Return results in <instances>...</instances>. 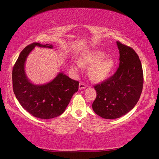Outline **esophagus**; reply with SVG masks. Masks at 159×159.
I'll list each match as a JSON object with an SVG mask.
<instances>
[{"label":"esophagus","mask_w":159,"mask_h":159,"mask_svg":"<svg viewBox=\"0 0 159 159\" xmlns=\"http://www.w3.org/2000/svg\"><path fill=\"white\" fill-rule=\"evenodd\" d=\"M79 89L80 90H83V89H85L86 88V85L84 84V83H80V84H79Z\"/></svg>","instance_id":"1"}]
</instances>
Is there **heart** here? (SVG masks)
Segmentation results:
<instances>
[{
	"instance_id": "b5f03b06",
	"label": "heart",
	"mask_w": 159,
	"mask_h": 159,
	"mask_svg": "<svg viewBox=\"0 0 159 159\" xmlns=\"http://www.w3.org/2000/svg\"><path fill=\"white\" fill-rule=\"evenodd\" d=\"M106 54L99 50H93L86 53L80 59V63L75 61L73 67L76 71L84 67L92 66L90 70V79L96 83L106 80L115 67V60L112 57H105Z\"/></svg>"
}]
</instances>
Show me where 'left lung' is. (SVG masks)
Listing matches in <instances>:
<instances>
[{
    "mask_svg": "<svg viewBox=\"0 0 159 159\" xmlns=\"http://www.w3.org/2000/svg\"><path fill=\"white\" fill-rule=\"evenodd\" d=\"M116 44L120 54L119 68L111 77L94 86L97 96L92 109L106 119L120 118L131 111L143 89V69L138 55L131 47L119 41Z\"/></svg>",
    "mask_w": 159,
    "mask_h": 159,
    "instance_id": "1",
    "label": "left lung"
}]
</instances>
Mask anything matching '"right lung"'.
<instances>
[{
	"label": "right lung",
	"instance_id": "right-lung-1",
	"mask_svg": "<svg viewBox=\"0 0 159 159\" xmlns=\"http://www.w3.org/2000/svg\"><path fill=\"white\" fill-rule=\"evenodd\" d=\"M35 46L53 48L52 44L33 43L21 51L12 70L13 90L28 113L39 119H53L64 112L73 95L78 91L79 83L61 72L48 83H32L26 75L25 63Z\"/></svg>",
	"mask_w": 159,
	"mask_h": 159
}]
</instances>
